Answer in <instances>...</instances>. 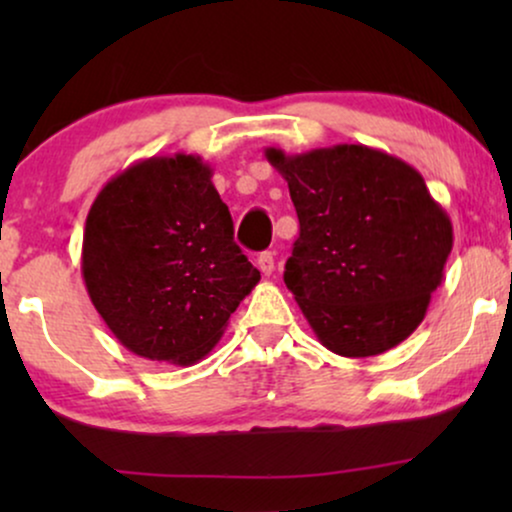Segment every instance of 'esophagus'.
Segmentation results:
<instances>
[{
	"label": "esophagus",
	"mask_w": 512,
	"mask_h": 512,
	"mask_svg": "<svg viewBox=\"0 0 512 512\" xmlns=\"http://www.w3.org/2000/svg\"><path fill=\"white\" fill-rule=\"evenodd\" d=\"M256 263H258V268H261L263 275L270 277L272 272H275V251H263V254H258Z\"/></svg>",
	"instance_id": "34e87169"
}]
</instances>
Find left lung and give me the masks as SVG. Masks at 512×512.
I'll list each match as a JSON object with an SVG mask.
<instances>
[{"instance_id":"left-lung-1","label":"left lung","mask_w":512,"mask_h":512,"mask_svg":"<svg viewBox=\"0 0 512 512\" xmlns=\"http://www.w3.org/2000/svg\"><path fill=\"white\" fill-rule=\"evenodd\" d=\"M265 158L289 184L300 235L284 284L317 340L349 359L401 345L443 282L452 221L405 160L363 144Z\"/></svg>"}]
</instances>
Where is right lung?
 <instances>
[{
  "mask_svg": "<svg viewBox=\"0 0 512 512\" xmlns=\"http://www.w3.org/2000/svg\"><path fill=\"white\" fill-rule=\"evenodd\" d=\"M200 156H153L116 174L90 207L81 275L125 349L193 366L261 279Z\"/></svg>",
  "mask_w": 512,
  "mask_h": 512,
  "instance_id": "add662e5",
  "label": "right lung"
}]
</instances>
